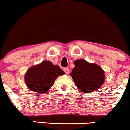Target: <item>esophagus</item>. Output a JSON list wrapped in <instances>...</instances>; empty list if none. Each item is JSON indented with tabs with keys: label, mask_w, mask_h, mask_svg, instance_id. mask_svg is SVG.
<instances>
[{
	"label": "esophagus",
	"mask_w": 130,
	"mask_h": 130,
	"mask_svg": "<svg viewBox=\"0 0 130 130\" xmlns=\"http://www.w3.org/2000/svg\"><path fill=\"white\" fill-rule=\"evenodd\" d=\"M63 71L65 72V73H66V74H68V73H69V72H70L69 69H68V68H64Z\"/></svg>",
	"instance_id": "1"
}]
</instances>
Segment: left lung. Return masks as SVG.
<instances>
[{
    "label": "left lung",
    "mask_w": 130,
    "mask_h": 130,
    "mask_svg": "<svg viewBox=\"0 0 130 130\" xmlns=\"http://www.w3.org/2000/svg\"><path fill=\"white\" fill-rule=\"evenodd\" d=\"M75 67L70 75L78 89L85 93L92 92L102 86L105 81V72L95 63L83 59L74 62Z\"/></svg>",
    "instance_id": "8db88e82"
}]
</instances>
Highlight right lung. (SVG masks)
Listing matches in <instances>:
<instances>
[{
  "instance_id": "add662e5",
  "label": "right lung",
  "mask_w": 130,
  "mask_h": 130,
  "mask_svg": "<svg viewBox=\"0 0 130 130\" xmlns=\"http://www.w3.org/2000/svg\"><path fill=\"white\" fill-rule=\"evenodd\" d=\"M65 72L58 65L51 61L45 60L31 67L25 75V82L28 89L34 92L43 94L47 92L54 85L58 76Z\"/></svg>"
}]
</instances>
